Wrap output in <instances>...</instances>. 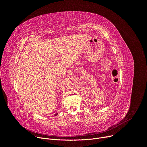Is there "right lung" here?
Listing matches in <instances>:
<instances>
[{
    "instance_id": "right-lung-1",
    "label": "right lung",
    "mask_w": 147,
    "mask_h": 147,
    "mask_svg": "<svg viewBox=\"0 0 147 147\" xmlns=\"http://www.w3.org/2000/svg\"><path fill=\"white\" fill-rule=\"evenodd\" d=\"M57 114H55V115H57Z\"/></svg>"
}]
</instances>
